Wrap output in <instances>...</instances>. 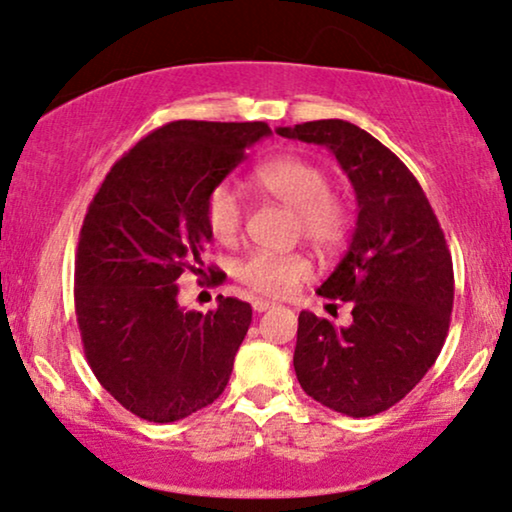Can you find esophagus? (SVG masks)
I'll use <instances>...</instances> for the list:
<instances>
[{"mask_svg":"<svg viewBox=\"0 0 512 512\" xmlns=\"http://www.w3.org/2000/svg\"><path fill=\"white\" fill-rule=\"evenodd\" d=\"M270 308H275V303L263 301V298H256V301H254V310H256V313H265V310H270Z\"/></svg>","mask_w":512,"mask_h":512,"instance_id":"34e87169","label":"esophagus"}]
</instances>
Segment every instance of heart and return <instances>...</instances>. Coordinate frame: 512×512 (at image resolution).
I'll list each match as a JSON object with an SVG mask.
<instances>
[{"label": "heart", "instance_id": "1", "mask_svg": "<svg viewBox=\"0 0 512 512\" xmlns=\"http://www.w3.org/2000/svg\"><path fill=\"white\" fill-rule=\"evenodd\" d=\"M251 188L296 211V232L320 254H336L348 244L353 211L331 192V178L322 164L303 155H280L256 164ZM204 223L216 242L232 244L244 225V204L237 190L218 183L204 199ZM313 263L303 254L254 251L235 265V277L254 294L282 298L303 284Z\"/></svg>", "mask_w": 512, "mask_h": 512}]
</instances>
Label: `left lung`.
Here are the masks:
<instances>
[{"label":"left lung","instance_id":"1","mask_svg":"<svg viewBox=\"0 0 512 512\" xmlns=\"http://www.w3.org/2000/svg\"><path fill=\"white\" fill-rule=\"evenodd\" d=\"M277 134L327 145L360 209L348 254L317 289L324 298L350 301L353 322L336 329L303 310L296 378L338 414H381L426 376L447 338L454 265L440 221L402 159L360 126L317 119Z\"/></svg>","mask_w":512,"mask_h":512}]
</instances>
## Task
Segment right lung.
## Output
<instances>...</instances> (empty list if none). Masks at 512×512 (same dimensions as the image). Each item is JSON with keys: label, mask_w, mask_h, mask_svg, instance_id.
Masks as SVG:
<instances>
[{"label": "right lung", "mask_w": 512, "mask_h": 512, "mask_svg": "<svg viewBox=\"0 0 512 512\" xmlns=\"http://www.w3.org/2000/svg\"><path fill=\"white\" fill-rule=\"evenodd\" d=\"M268 134L265 122L159 126L112 164L86 209L75 256L84 355L98 383L145 421L195 414L228 386L251 305L218 296L209 313H185L176 282L202 272L209 190Z\"/></svg>", "instance_id": "1"}]
</instances>
